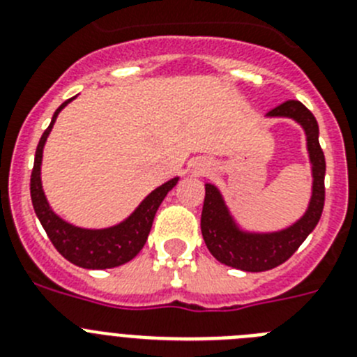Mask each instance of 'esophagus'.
I'll list each match as a JSON object with an SVG mask.
<instances>
[{"mask_svg":"<svg viewBox=\"0 0 357 357\" xmlns=\"http://www.w3.org/2000/svg\"><path fill=\"white\" fill-rule=\"evenodd\" d=\"M202 172H204V169H202Z\"/></svg>","mask_w":357,"mask_h":357,"instance_id":"1","label":"esophagus"}]
</instances>
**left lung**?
<instances>
[{"label":"left lung","instance_id":"1","mask_svg":"<svg viewBox=\"0 0 357 357\" xmlns=\"http://www.w3.org/2000/svg\"><path fill=\"white\" fill-rule=\"evenodd\" d=\"M266 116L290 119L305 130L313 176L312 198L305 214L290 227L278 231H248L235 223L219 189L214 184H205L202 211V235L205 244L215 260L246 273L274 269L289 260L319 223L326 196V159L319 143V123L312 111L299 100H287L271 109Z\"/></svg>","mask_w":357,"mask_h":357}]
</instances>
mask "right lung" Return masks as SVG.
Returning <instances> with one entry per match:
<instances>
[{
  "label": "right lung",
  "instance_id": "add662e5",
  "mask_svg": "<svg viewBox=\"0 0 357 357\" xmlns=\"http://www.w3.org/2000/svg\"><path fill=\"white\" fill-rule=\"evenodd\" d=\"M76 97L65 100L49 123L47 129L42 134L38 142L37 152H35L33 169H31V182H29V192H31V204H33L35 214L44 227L45 234L51 238L52 246L56 248L58 253L67 258L70 264L83 269H111L132 260L145 246L149 238L150 228H152L153 218L162 204L165 196L172 191L178 182V176L165 182L162 185L153 189L145 200L136 207V211L126 218L122 223L107 228H81L67 223L65 219L54 214L47 204L40 181V166L44 145L51 132L52 126L56 122L60 111Z\"/></svg>",
  "mask_w": 357,
  "mask_h": 357
}]
</instances>
